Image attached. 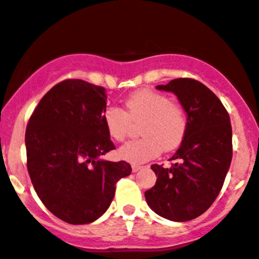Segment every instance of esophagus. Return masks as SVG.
Returning <instances> with one entry per match:
<instances>
[{
	"mask_svg": "<svg viewBox=\"0 0 259 259\" xmlns=\"http://www.w3.org/2000/svg\"><path fill=\"white\" fill-rule=\"evenodd\" d=\"M142 168H143V166H141V165H132L133 172H137V171L142 170Z\"/></svg>",
	"mask_w": 259,
	"mask_h": 259,
	"instance_id": "esophagus-1",
	"label": "esophagus"
}]
</instances>
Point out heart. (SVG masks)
<instances>
[{"label": "heart", "mask_w": 259, "mask_h": 259, "mask_svg": "<svg viewBox=\"0 0 259 259\" xmlns=\"http://www.w3.org/2000/svg\"><path fill=\"white\" fill-rule=\"evenodd\" d=\"M132 121H142L139 133L143 137L124 144L118 149V157L133 165L154 158L162 149L179 148L189 126L187 108L153 89H141L130 94L125 101V111L110 106L103 112L106 130L116 142L126 138Z\"/></svg>", "instance_id": "b5f03b06"}]
</instances>
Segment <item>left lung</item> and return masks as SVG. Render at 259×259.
<instances>
[{
	"instance_id": "left-lung-1",
	"label": "left lung",
	"mask_w": 259,
	"mask_h": 259,
	"mask_svg": "<svg viewBox=\"0 0 259 259\" xmlns=\"http://www.w3.org/2000/svg\"><path fill=\"white\" fill-rule=\"evenodd\" d=\"M159 91L172 92L187 108V137L166 168L152 165L157 176L146 192L152 211L163 219L184 222L207 211L219 195L233 158L230 117L216 94L200 81L174 79Z\"/></svg>"
}]
</instances>
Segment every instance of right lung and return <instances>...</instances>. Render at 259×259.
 <instances>
[{
  "mask_svg": "<svg viewBox=\"0 0 259 259\" xmlns=\"http://www.w3.org/2000/svg\"><path fill=\"white\" fill-rule=\"evenodd\" d=\"M103 87L67 79L51 88L29 118L26 166L46 208L71 225L100 219L113 199L116 183L132 174L125 161L101 156L115 149L103 122Z\"/></svg>",
  "mask_w": 259,
  "mask_h": 259,
  "instance_id": "add662e5",
  "label": "right lung"
}]
</instances>
